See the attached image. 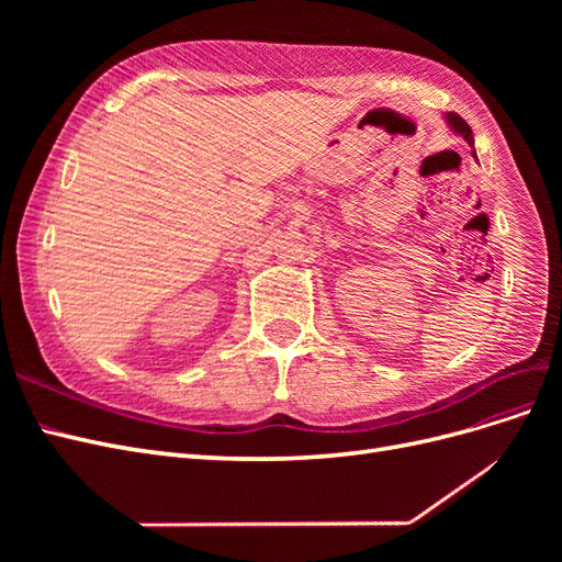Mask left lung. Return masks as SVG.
I'll use <instances>...</instances> for the list:
<instances>
[{
    "mask_svg": "<svg viewBox=\"0 0 562 562\" xmlns=\"http://www.w3.org/2000/svg\"><path fill=\"white\" fill-rule=\"evenodd\" d=\"M446 119H448V126H450L457 135H462V138H464L469 145H473V133H471V126L464 122L462 116L454 114V112H448V114H446ZM473 157H475V151H473Z\"/></svg>",
    "mask_w": 562,
    "mask_h": 562,
    "instance_id": "obj_1",
    "label": "left lung"
}]
</instances>
